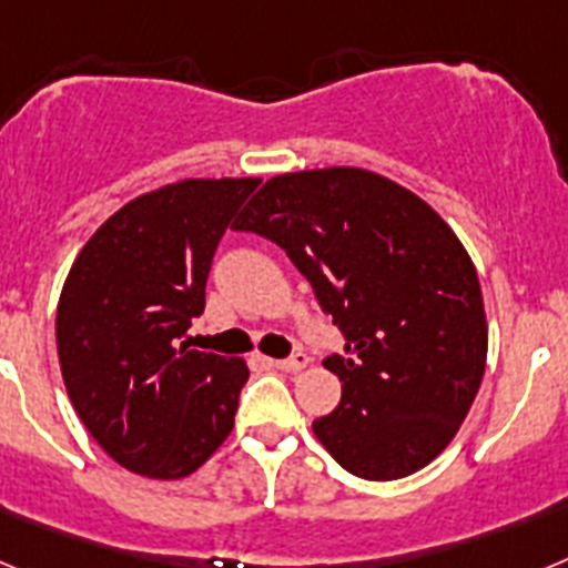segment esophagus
<instances>
[{
    "instance_id": "esophagus-1",
    "label": "esophagus",
    "mask_w": 568,
    "mask_h": 568,
    "mask_svg": "<svg viewBox=\"0 0 568 568\" xmlns=\"http://www.w3.org/2000/svg\"><path fill=\"white\" fill-rule=\"evenodd\" d=\"M307 364H310V355H304V353H293L290 358L270 361V366H275V369H281V373H301V369H304Z\"/></svg>"
}]
</instances>
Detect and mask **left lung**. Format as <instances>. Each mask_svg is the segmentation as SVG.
<instances>
[{
  "label": "left lung",
  "mask_w": 568,
  "mask_h": 568,
  "mask_svg": "<svg viewBox=\"0 0 568 568\" xmlns=\"http://www.w3.org/2000/svg\"><path fill=\"white\" fill-rule=\"evenodd\" d=\"M239 230L275 241L344 333L324 358L341 404L313 420L329 455L366 480L438 458L486 369L480 281L453 227L413 190L361 168L270 179Z\"/></svg>",
  "instance_id": "1"
}]
</instances>
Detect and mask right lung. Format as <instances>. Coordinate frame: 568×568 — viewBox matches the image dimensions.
I'll return each instance as SVG.
<instances>
[{"label": "right lung", "instance_id": "1", "mask_svg": "<svg viewBox=\"0 0 568 568\" xmlns=\"http://www.w3.org/2000/svg\"><path fill=\"white\" fill-rule=\"evenodd\" d=\"M258 179H184L115 210L77 255L57 310L68 398L104 453L155 480L193 475L235 424L250 369L190 349L210 264Z\"/></svg>", "mask_w": 568, "mask_h": 568}]
</instances>
